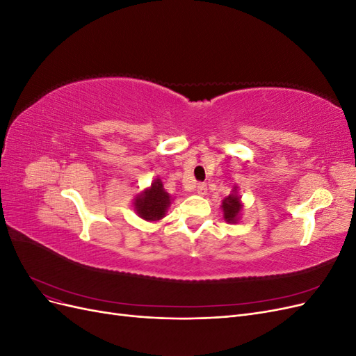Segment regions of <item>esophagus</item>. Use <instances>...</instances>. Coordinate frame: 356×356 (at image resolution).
Returning a JSON list of instances; mask_svg holds the SVG:
<instances>
[{"label":"esophagus","mask_w":356,"mask_h":356,"mask_svg":"<svg viewBox=\"0 0 356 356\" xmlns=\"http://www.w3.org/2000/svg\"><path fill=\"white\" fill-rule=\"evenodd\" d=\"M196 193L200 196H204L208 193V188H207V184H197L196 186Z\"/></svg>","instance_id":"obj_1"}]
</instances>
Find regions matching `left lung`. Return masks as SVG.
<instances>
[{"instance_id":"obj_1","label":"left lung","mask_w":356,"mask_h":356,"mask_svg":"<svg viewBox=\"0 0 356 356\" xmlns=\"http://www.w3.org/2000/svg\"><path fill=\"white\" fill-rule=\"evenodd\" d=\"M221 208H222L225 221L232 224L239 221L241 212H242V202H241V196H238V187H234L232 195H229L222 200Z\"/></svg>"}]
</instances>
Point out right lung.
Listing matches in <instances>:
<instances>
[{
    "mask_svg": "<svg viewBox=\"0 0 356 356\" xmlns=\"http://www.w3.org/2000/svg\"><path fill=\"white\" fill-rule=\"evenodd\" d=\"M169 204L170 196L159 178L152 182V187L139 193L134 202L136 213L145 221H159L163 218Z\"/></svg>",
    "mask_w": 356,
    "mask_h": 356,
    "instance_id": "obj_1",
    "label": "right lung"
}]
</instances>
